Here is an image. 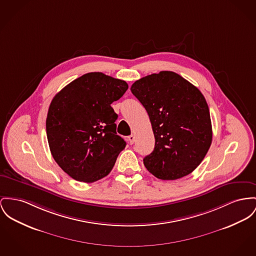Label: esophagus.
<instances>
[{
  "instance_id": "obj_1",
  "label": "esophagus",
  "mask_w": 256,
  "mask_h": 256,
  "mask_svg": "<svg viewBox=\"0 0 256 256\" xmlns=\"http://www.w3.org/2000/svg\"><path fill=\"white\" fill-rule=\"evenodd\" d=\"M128 140L130 142V144H133L135 142V136L134 135H130L128 136Z\"/></svg>"
}]
</instances>
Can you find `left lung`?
<instances>
[{
	"mask_svg": "<svg viewBox=\"0 0 256 256\" xmlns=\"http://www.w3.org/2000/svg\"><path fill=\"white\" fill-rule=\"evenodd\" d=\"M131 91L146 110L155 138L154 152L144 158L146 168L163 180L192 172L212 138L210 110L201 91L169 70L136 80Z\"/></svg>",
	"mask_w": 256,
	"mask_h": 256,
	"instance_id": "left-lung-1",
	"label": "left lung"
}]
</instances>
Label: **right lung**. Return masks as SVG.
Returning a JSON list of instances; mask_svg holds the SVG:
<instances>
[{
	"label": "right lung",
	"instance_id": "add662e5",
	"mask_svg": "<svg viewBox=\"0 0 256 256\" xmlns=\"http://www.w3.org/2000/svg\"><path fill=\"white\" fill-rule=\"evenodd\" d=\"M128 89L126 82L102 72H88L52 99L46 135L50 152L70 178L94 182L112 170L125 140L116 134L112 102Z\"/></svg>",
	"mask_w": 256,
	"mask_h": 256
}]
</instances>
